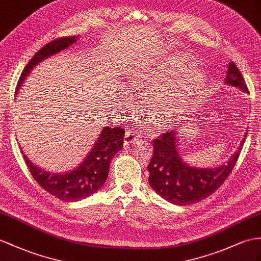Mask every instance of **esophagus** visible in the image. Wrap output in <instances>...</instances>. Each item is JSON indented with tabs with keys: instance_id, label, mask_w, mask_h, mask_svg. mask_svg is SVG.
<instances>
[{
	"instance_id": "esophagus-1",
	"label": "esophagus",
	"mask_w": 261,
	"mask_h": 261,
	"mask_svg": "<svg viewBox=\"0 0 261 261\" xmlns=\"http://www.w3.org/2000/svg\"><path fill=\"white\" fill-rule=\"evenodd\" d=\"M141 135L138 134L137 130L135 129H128L125 134V145H129L130 143H135L139 141Z\"/></svg>"
}]
</instances>
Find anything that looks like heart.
I'll use <instances>...</instances> for the list:
<instances>
[{"label":"heart","mask_w":261,"mask_h":261,"mask_svg":"<svg viewBox=\"0 0 261 261\" xmlns=\"http://www.w3.org/2000/svg\"><path fill=\"white\" fill-rule=\"evenodd\" d=\"M188 59L186 56H173L162 64H154L139 71L132 80V84L137 91H146L145 96L151 103L160 104L168 97H174L182 91L195 92L201 83L205 75L199 68H190L189 71L176 75L170 84L165 86H156L168 75L179 72L186 66Z\"/></svg>","instance_id":"obj_1"}]
</instances>
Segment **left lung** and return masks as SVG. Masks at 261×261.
Segmentation results:
<instances>
[{
  "instance_id": "obj_1",
  "label": "left lung",
  "mask_w": 261,
  "mask_h": 261,
  "mask_svg": "<svg viewBox=\"0 0 261 261\" xmlns=\"http://www.w3.org/2000/svg\"><path fill=\"white\" fill-rule=\"evenodd\" d=\"M225 83L249 93L243 75L233 62L228 65ZM246 137L247 134L226 165L216 168H195L181 161L177 151L176 130L164 133L152 142L154 151L147 166L150 187L164 199L179 206L192 205L207 198L231 173Z\"/></svg>"
}]
</instances>
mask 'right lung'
I'll return each mask as SVG.
<instances>
[{"label":"right lung","mask_w":261,"mask_h":261,"mask_svg":"<svg viewBox=\"0 0 261 261\" xmlns=\"http://www.w3.org/2000/svg\"><path fill=\"white\" fill-rule=\"evenodd\" d=\"M76 36L59 37L44 45L25 66L18 80L15 93L36 64L46 57L69 47L76 42ZM124 136L125 129L123 127H104L83 163L65 174H50L31 163L23 151L22 155L33 178L48 194L63 201H77L92 196L104 185L109 176L112 158L123 147Z\"/></svg>","instance_id":"1"}]
</instances>
